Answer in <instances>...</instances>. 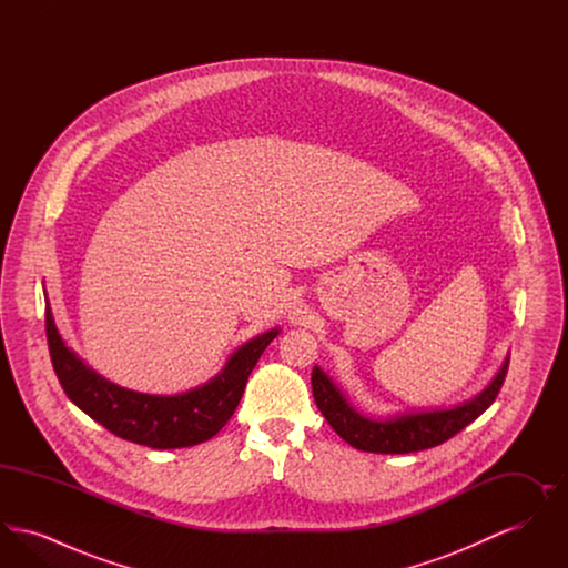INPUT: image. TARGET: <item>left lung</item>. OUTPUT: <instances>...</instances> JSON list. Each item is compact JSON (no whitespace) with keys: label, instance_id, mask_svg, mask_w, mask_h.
Listing matches in <instances>:
<instances>
[{"label":"left lung","instance_id":"obj_1","mask_svg":"<svg viewBox=\"0 0 568 568\" xmlns=\"http://www.w3.org/2000/svg\"><path fill=\"white\" fill-rule=\"evenodd\" d=\"M507 371L509 357H505L500 371L487 383L486 389L459 405L408 410L389 417H366L357 413L320 366L313 368L311 383L317 408L324 413L334 433L352 447L373 454H410L436 447L475 422L496 400Z\"/></svg>","mask_w":568,"mask_h":568}]
</instances>
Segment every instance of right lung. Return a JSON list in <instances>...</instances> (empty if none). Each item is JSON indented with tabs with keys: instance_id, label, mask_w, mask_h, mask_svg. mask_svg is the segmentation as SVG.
Listing matches in <instances>:
<instances>
[{
	"instance_id": "1",
	"label": "right lung",
	"mask_w": 568,
	"mask_h": 568,
	"mask_svg": "<svg viewBox=\"0 0 568 568\" xmlns=\"http://www.w3.org/2000/svg\"><path fill=\"white\" fill-rule=\"evenodd\" d=\"M276 334L274 327L251 338L227 357L219 375L190 392L174 396L142 394L110 383L89 368L63 343L47 300L49 352L68 398L110 433L151 449H181L213 438L234 415L246 378Z\"/></svg>"
}]
</instances>
